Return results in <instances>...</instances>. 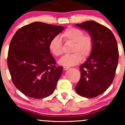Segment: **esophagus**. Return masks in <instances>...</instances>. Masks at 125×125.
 Wrapping results in <instances>:
<instances>
[{
  "instance_id": "esophagus-1",
  "label": "esophagus",
  "mask_w": 125,
  "mask_h": 125,
  "mask_svg": "<svg viewBox=\"0 0 125 125\" xmlns=\"http://www.w3.org/2000/svg\"><path fill=\"white\" fill-rule=\"evenodd\" d=\"M69 68H70L68 67V66H63V70H65V71H66V70H68Z\"/></svg>"
}]
</instances>
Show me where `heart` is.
I'll list each match as a JSON object with an SVG mask.
<instances>
[{"label":"heart","mask_w":125,"mask_h":125,"mask_svg":"<svg viewBox=\"0 0 125 125\" xmlns=\"http://www.w3.org/2000/svg\"><path fill=\"white\" fill-rule=\"evenodd\" d=\"M62 37L65 41L74 43L71 54L65 55L59 61L64 66H74L79 63L83 57L90 54L93 46V39L89 34H84L83 31L75 28H69L63 32ZM51 52L55 56L62 54V45L61 39L59 36L53 37L49 44Z\"/></svg>","instance_id":"1"}]
</instances>
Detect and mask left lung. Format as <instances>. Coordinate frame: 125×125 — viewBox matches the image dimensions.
<instances>
[{
  "label": "left lung",
  "instance_id": "8db88e82",
  "mask_svg": "<svg viewBox=\"0 0 125 125\" xmlns=\"http://www.w3.org/2000/svg\"><path fill=\"white\" fill-rule=\"evenodd\" d=\"M93 39L90 55L80 65V79L75 87L80 96L93 98L104 93L113 83L118 65L117 43L109 29L93 21L75 24Z\"/></svg>",
  "mask_w": 125,
  "mask_h": 125
}]
</instances>
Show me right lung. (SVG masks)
I'll use <instances>...</instances> for the list:
<instances>
[{
	"instance_id": "right-lung-1",
	"label": "right lung",
	"mask_w": 125,
	"mask_h": 125,
	"mask_svg": "<svg viewBox=\"0 0 125 125\" xmlns=\"http://www.w3.org/2000/svg\"><path fill=\"white\" fill-rule=\"evenodd\" d=\"M63 26L36 22L17 30L9 46L8 67L17 89L34 99L53 93L63 71L55 65L49 44Z\"/></svg>"
}]
</instances>
